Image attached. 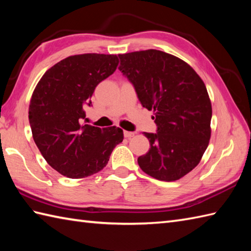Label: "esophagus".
<instances>
[{"label":"esophagus","instance_id":"obj_1","mask_svg":"<svg viewBox=\"0 0 251 251\" xmlns=\"http://www.w3.org/2000/svg\"><path fill=\"white\" fill-rule=\"evenodd\" d=\"M134 136H135V132L127 131V130L124 131V137H125V138H131V137H134Z\"/></svg>","mask_w":251,"mask_h":251}]
</instances>
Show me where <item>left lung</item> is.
Masks as SVG:
<instances>
[{
	"mask_svg": "<svg viewBox=\"0 0 251 251\" xmlns=\"http://www.w3.org/2000/svg\"><path fill=\"white\" fill-rule=\"evenodd\" d=\"M120 70L134 85L143 108L153 110L156 134L138 164L147 175L176 181L194 169L209 143L212 115L209 95L194 69L156 50L119 55Z\"/></svg>",
	"mask_w": 251,
	"mask_h": 251,
	"instance_id": "obj_1",
	"label": "left lung"
}]
</instances>
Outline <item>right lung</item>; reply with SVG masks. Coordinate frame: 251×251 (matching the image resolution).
Masks as SVG:
<instances>
[{
    "instance_id": "right-lung-1",
    "label": "right lung",
    "mask_w": 251,
    "mask_h": 251,
    "mask_svg": "<svg viewBox=\"0 0 251 251\" xmlns=\"http://www.w3.org/2000/svg\"><path fill=\"white\" fill-rule=\"evenodd\" d=\"M119 62L116 55L67 57L35 86L29 105L32 137L45 161L62 176L79 179L97 174L124 139L119 127L83 123L96 86L114 73Z\"/></svg>"
}]
</instances>
